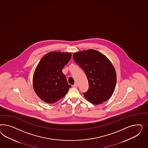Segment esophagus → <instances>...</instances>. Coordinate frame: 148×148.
Wrapping results in <instances>:
<instances>
[{"instance_id":"1","label":"esophagus","mask_w":148,"mask_h":148,"mask_svg":"<svg viewBox=\"0 0 148 148\" xmlns=\"http://www.w3.org/2000/svg\"><path fill=\"white\" fill-rule=\"evenodd\" d=\"M73 87L74 88H77V84L76 83H75L74 85H73Z\"/></svg>"}]
</instances>
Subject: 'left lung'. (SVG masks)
<instances>
[{
    "label": "left lung",
    "mask_w": 148,
    "mask_h": 148,
    "mask_svg": "<svg viewBox=\"0 0 148 148\" xmlns=\"http://www.w3.org/2000/svg\"><path fill=\"white\" fill-rule=\"evenodd\" d=\"M74 61L85 73L89 87L84 93L91 103H102L111 97L116 87V73L112 63L104 55L93 49L73 54Z\"/></svg>",
    "instance_id": "8db88e82"
}]
</instances>
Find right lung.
<instances>
[{
  "label": "right lung",
  "mask_w": 148,
  "mask_h": 148,
  "mask_svg": "<svg viewBox=\"0 0 148 148\" xmlns=\"http://www.w3.org/2000/svg\"><path fill=\"white\" fill-rule=\"evenodd\" d=\"M71 56V53L51 51L45 55L37 66L33 76V87L36 94L45 103L56 102L71 87L62 71Z\"/></svg>",
  "instance_id": "obj_1"
}]
</instances>
